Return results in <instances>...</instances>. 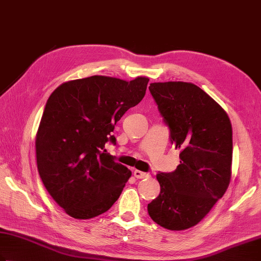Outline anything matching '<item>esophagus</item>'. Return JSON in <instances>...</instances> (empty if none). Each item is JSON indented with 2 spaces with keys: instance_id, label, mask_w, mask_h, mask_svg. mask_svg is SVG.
<instances>
[{
  "instance_id": "1",
  "label": "esophagus",
  "mask_w": 261,
  "mask_h": 261,
  "mask_svg": "<svg viewBox=\"0 0 261 261\" xmlns=\"http://www.w3.org/2000/svg\"><path fill=\"white\" fill-rule=\"evenodd\" d=\"M134 176L136 177V179H147V177H150V173L135 170L134 171Z\"/></svg>"
}]
</instances>
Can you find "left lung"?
<instances>
[{
  "instance_id": "1",
  "label": "left lung",
  "mask_w": 261,
  "mask_h": 261,
  "mask_svg": "<svg viewBox=\"0 0 261 261\" xmlns=\"http://www.w3.org/2000/svg\"><path fill=\"white\" fill-rule=\"evenodd\" d=\"M149 90L172 144L181 152L175 171L157 174L161 194L148 204V213L166 229H188L211 211L229 186L231 123L220 105L190 82H153Z\"/></svg>"
}]
</instances>
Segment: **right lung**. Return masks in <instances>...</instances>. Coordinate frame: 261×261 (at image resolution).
Returning <instances> with one entry per match:
<instances>
[{"instance_id": "1", "label": "right lung", "mask_w": 261, "mask_h": 261, "mask_svg": "<svg viewBox=\"0 0 261 261\" xmlns=\"http://www.w3.org/2000/svg\"><path fill=\"white\" fill-rule=\"evenodd\" d=\"M149 79L93 75L63 84L45 104L36 134V164L45 189L75 219L107 212L132 172L107 152L114 125L145 95Z\"/></svg>"}]
</instances>
